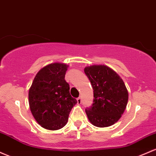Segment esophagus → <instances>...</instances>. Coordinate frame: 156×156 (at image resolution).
<instances>
[{
	"label": "esophagus",
	"mask_w": 156,
	"mask_h": 156,
	"mask_svg": "<svg viewBox=\"0 0 156 156\" xmlns=\"http://www.w3.org/2000/svg\"><path fill=\"white\" fill-rule=\"evenodd\" d=\"M81 101H81V98H77V102H78V104H81Z\"/></svg>",
	"instance_id": "obj_1"
}]
</instances>
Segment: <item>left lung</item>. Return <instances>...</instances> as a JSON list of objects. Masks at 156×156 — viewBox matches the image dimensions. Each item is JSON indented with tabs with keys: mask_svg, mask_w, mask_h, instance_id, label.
Listing matches in <instances>:
<instances>
[{
	"mask_svg": "<svg viewBox=\"0 0 156 156\" xmlns=\"http://www.w3.org/2000/svg\"><path fill=\"white\" fill-rule=\"evenodd\" d=\"M93 88V104L85 109L89 121L98 127L113 125L121 119L128 102L124 81L106 65L94 64L84 68Z\"/></svg>",
	"mask_w": 156,
	"mask_h": 156,
	"instance_id": "left-lung-1",
	"label": "left lung"
}]
</instances>
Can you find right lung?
Instances as JSON below:
<instances>
[{
  "label": "right lung",
  "instance_id": "1",
  "mask_svg": "<svg viewBox=\"0 0 156 156\" xmlns=\"http://www.w3.org/2000/svg\"><path fill=\"white\" fill-rule=\"evenodd\" d=\"M68 65L52 63L35 75L30 90L29 104L37 124L49 130H58L66 125L70 111L77 100L69 93L65 81Z\"/></svg>",
  "mask_w": 156,
  "mask_h": 156
}]
</instances>
